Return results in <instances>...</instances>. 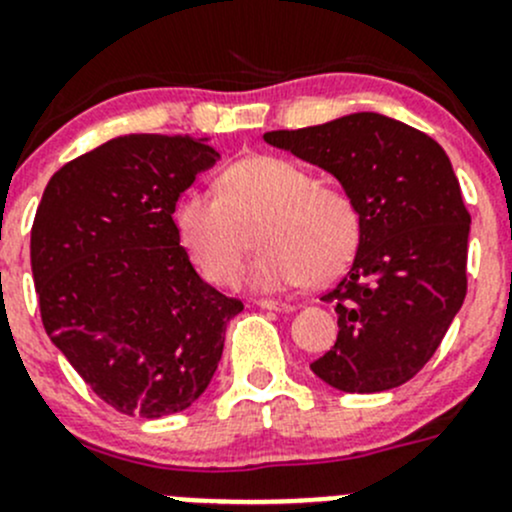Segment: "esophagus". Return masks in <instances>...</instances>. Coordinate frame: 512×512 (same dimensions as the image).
Returning a JSON list of instances; mask_svg holds the SVG:
<instances>
[{
	"label": "esophagus",
	"mask_w": 512,
	"mask_h": 512,
	"mask_svg": "<svg viewBox=\"0 0 512 512\" xmlns=\"http://www.w3.org/2000/svg\"><path fill=\"white\" fill-rule=\"evenodd\" d=\"M257 307L260 309H270V312H282V314H287V312H294V304H287V302H275V299H257Z\"/></svg>",
	"instance_id": "obj_1"
}]
</instances>
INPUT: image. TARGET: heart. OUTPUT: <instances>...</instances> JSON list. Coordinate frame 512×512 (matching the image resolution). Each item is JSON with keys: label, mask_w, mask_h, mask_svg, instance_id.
Masks as SVG:
<instances>
[{"label": "heart", "mask_w": 512, "mask_h": 512, "mask_svg": "<svg viewBox=\"0 0 512 512\" xmlns=\"http://www.w3.org/2000/svg\"><path fill=\"white\" fill-rule=\"evenodd\" d=\"M218 190H188L175 205V230L193 265L218 285L237 280L247 235L257 225L260 257L247 285L285 292L304 282L327 285L354 260L361 218L354 200L324 188L304 165L280 156H247L220 173Z\"/></svg>", "instance_id": "b5f03b06"}]
</instances>
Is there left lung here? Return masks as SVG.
Instances as JSON below:
<instances>
[{
  "mask_svg": "<svg viewBox=\"0 0 512 512\" xmlns=\"http://www.w3.org/2000/svg\"><path fill=\"white\" fill-rule=\"evenodd\" d=\"M262 138L334 175L361 218L352 267L322 297L337 312V344L309 369L344 394L406 384L466 299L471 215L446 151L374 111Z\"/></svg>",
  "mask_w": 512,
  "mask_h": 512,
  "instance_id": "8db88e82",
  "label": "left lung"
}]
</instances>
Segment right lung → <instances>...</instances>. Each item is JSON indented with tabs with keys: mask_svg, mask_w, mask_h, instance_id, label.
<instances>
[{
	"mask_svg": "<svg viewBox=\"0 0 512 512\" xmlns=\"http://www.w3.org/2000/svg\"><path fill=\"white\" fill-rule=\"evenodd\" d=\"M210 138L131 133L51 175L32 227V275L54 347L108 406L160 418L208 389L240 299L210 287L175 205L220 153Z\"/></svg>",
	"mask_w": 512,
	"mask_h": 512,
	"instance_id": "1",
	"label": "right lung"
}]
</instances>
